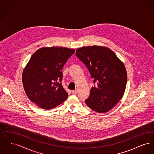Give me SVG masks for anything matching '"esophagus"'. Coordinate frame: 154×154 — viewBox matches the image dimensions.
Segmentation results:
<instances>
[{"instance_id": "34e87169", "label": "esophagus", "mask_w": 154, "mask_h": 154, "mask_svg": "<svg viewBox=\"0 0 154 154\" xmlns=\"http://www.w3.org/2000/svg\"><path fill=\"white\" fill-rule=\"evenodd\" d=\"M72 92L74 95H77L78 94V91L77 90H74V91H72Z\"/></svg>"}]
</instances>
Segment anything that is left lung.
Returning a JSON list of instances; mask_svg holds the SVG:
<instances>
[{"label":"left lung","mask_w":154,"mask_h":154,"mask_svg":"<svg viewBox=\"0 0 154 154\" xmlns=\"http://www.w3.org/2000/svg\"><path fill=\"white\" fill-rule=\"evenodd\" d=\"M75 55L87 66L97 84L91 89L86 104L99 113L110 111L124 94L127 82L124 64L106 47H83L76 50Z\"/></svg>","instance_id":"1"}]
</instances>
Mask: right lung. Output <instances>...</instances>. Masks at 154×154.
<instances>
[{
	"mask_svg": "<svg viewBox=\"0 0 154 154\" xmlns=\"http://www.w3.org/2000/svg\"><path fill=\"white\" fill-rule=\"evenodd\" d=\"M75 50L44 47L31 57L22 73V83L30 100L45 110L54 109L68 96L62 85V70Z\"/></svg>",
	"mask_w": 154,
	"mask_h": 154,
	"instance_id": "obj_1",
	"label": "right lung"
}]
</instances>
